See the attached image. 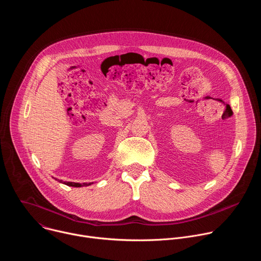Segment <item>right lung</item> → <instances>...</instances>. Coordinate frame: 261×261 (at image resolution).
Wrapping results in <instances>:
<instances>
[{
  "label": "right lung",
  "instance_id": "obj_1",
  "mask_svg": "<svg viewBox=\"0 0 261 261\" xmlns=\"http://www.w3.org/2000/svg\"><path fill=\"white\" fill-rule=\"evenodd\" d=\"M56 179H57V178H56ZM57 180H59L60 182H63V184L67 185V186H70V187H83V186H89V185L93 184V182H89V184H87V182L80 184V182H73V181H63L62 179H57Z\"/></svg>",
  "mask_w": 261,
  "mask_h": 261
}]
</instances>
